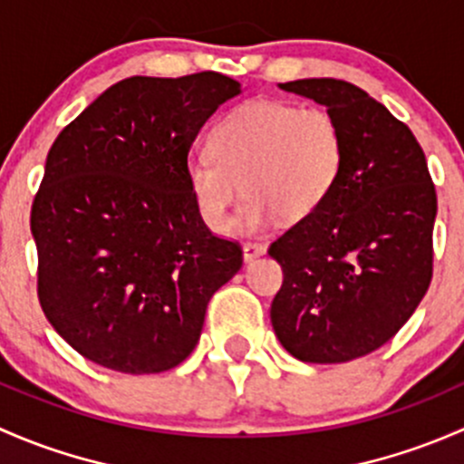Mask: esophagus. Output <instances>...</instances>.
Listing matches in <instances>:
<instances>
[{
    "label": "esophagus",
    "mask_w": 464,
    "mask_h": 464,
    "mask_svg": "<svg viewBox=\"0 0 464 464\" xmlns=\"http://www.w3.org/2000/svg\"><path fill=\"white\" fill-rule=\"evenodd\" d=\"M266 252V246L259 241H246L243 243V259L255 261L256 256H261Z\"/></svg>",
    "instance_id": "34e87169"
}]
</instances>
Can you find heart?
<instances>
[{
  "label": "heart",
  "instance_id": "obj_1",
  "mask_svg": "<svg viewBox=\"0 0 464 464\" xmlns=\"http://www.w3.org/2000/svg\"><path fill=\"white\" fill-rule=\"evenodd\" d=\"M343 131L328 109L252 100L232 109L209 133V147L185 159V179L200 218L223 230L238 194L246 227L275 217L302 221L331 197L343 169Z\"/></svg>",
  "mask_w": 464,
  "mask_h": 464
}]
</instances>
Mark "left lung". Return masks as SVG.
Returning a JSON list of instances; mask_svg holds the SVG:
<instances>
[{
  "label": "left lung",
  "instance_id": "left-lung-1",
  "mask_svg": "<svg viewBox=\"0 0 464 464\" xmlns=\"http://www.w3.org/2000/svg\"><path fill=\"white\" fill-rule=\"evenodd\" d=\"M281 89L324 104L346 154L322 208L267 247L284 270L272 328L297 360L351 362L389 342L427 295L436 185L413 131L366 91L335 78Z\"/></svg>",
  "mask_w": 464,
  "mask_h": 464
}]
</instances>
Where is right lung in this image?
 Listing matches in <instances>:
<instances>
[{
  "label": "right lung",
  "mask_w": 464,
  "mask_h": 464,
  "mask_svg": "<svg viewBox=\"0 0 464 464\" xmlns=\"http://www.w3.org/2000/svg\"><path fill=\"white\" fill-rule=\"evenodd\" d=\"M238 91L217 71L133 75L51 145L31 208L37 299L95 364L131 375L179 366L241 267L238 241L205 226L185 179L200 127Z\"/></svg>",
  "instance_id": "right-lung-1"
}]
</instances>
